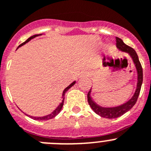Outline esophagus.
Masks as SVG:
<instances>
[{
  "mask_svg": "<svg viewBox=\"0 0 151 151\" xmlns=\"http://www.w3.org/2000/svg\"><path fill=\"white\" fill-rule=\"evenodd\" d=\"M82 76H85V77H88V76L89 75V73L88 72V71H83V72H82V74H81Z\"/></svg>",
  "mask_w": 151,
  "mask_h": 151,
  "instance_id": "esophagus-1",
  "label": "esophagus"
}]
</instances>
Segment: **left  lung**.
<instances>
[{
    "label": "left lung",
    "mask_w": 151,
    "mask_h": 151,
    "mask_svg": "<svg viewBox=\"0 0 151 151\" xmlns=\"http://www.w3.org/2000/svg\"><path fill=\"white\" fill-rule=\"evenodd\" d=\"M116 44L117 48L119 50L123 51V52H126L129 54V55L132 59L133 62H134L135 68H136L137 73H138V82H137L136 89H135V92L132 97L127 102L124 103L122 105L117 106V107H114V108H103V107H101V106H99V104H96L92 100L90 96V90H89V92H88L87 94V99L89 106L98 115L101 116V117L108 118V119H114V118L119 117V116L124 114L125 113L129 111L133 106L135 105L137 101V99L138 98V96H139L142 82H143V70H142V65L140 63L138 56L137 55L136 52L135 51V50L126 45V43H124V42L121 39L119 38V37H116Z\"/></svg>",
    "instance_id": "obj_1"
}]
</instances>
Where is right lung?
Returning a JSON list of instances; mask_svg holds the SVG:
<instances>
[{
  "instance_id": "right-lung-1",
  "label": "right lung",
  "mask_w": 151,
  "mask_h": 151,
  "mask_svg": "<svg viewBox=\"0 0 151 151\" xmlns=\"http://www.w3.org/2000/svg\"><path fill=\"white\" fill-rule=\"evenodd\" d=\"M39 35H33V36H32V37H30L28 40H26L25 42H24V43H22V44H20V45L19 46V47H22V45H24V44H25L26 43H28L29 40H31L32 39L35 38V37L39 36ZM19 47H18V48H19ZM74 84H75V81H74V82H73L71 84H70V85H69L68 87H66L65 89V90L63 91V93H62V102H61L60 104H59V105L57 107L56 109H55L54 111H52V112L50 114L47 115V116H40V117H35V116H30V117H32V119H35V120H47V119H52V118L55 117V116H56V115L58 114L59 112H60L61 110H62V106H63V104H64V100H65V92H67V91L68 90V89H70L71 86H74Z\"/></svg>"
}]
</instances>
